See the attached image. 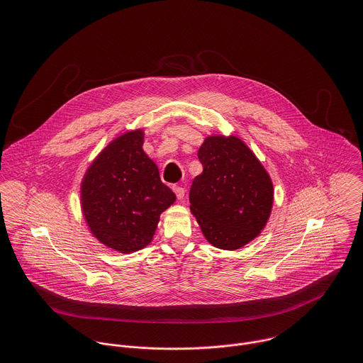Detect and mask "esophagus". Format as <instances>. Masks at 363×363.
<instances>
[{"label":"esophagus","mask_w":363,"mask_h":363,"mask_svg":"<svg viewBox=\"0 0 363 363\" xmlns=\"http://www.w3.org/2000/svg\"><path fill=\"white\" fill-rule=\"evenodd\" d=\"M173 191H174V194H176V197H177L179 200H182V199L184 197V193H186L182 186H173Z\"/></svg>","instance_id":"1"}]
</instances>
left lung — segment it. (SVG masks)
<instances>
[{
  "instance_id": "1",
  "label": "left lung",
  "mask_w": 363,
  "mask_h": 363,
  "mask_svg": "<svg viewBox=\"0 0 363 363\" xmlns=\"http://www.w3.org/2000/svg\"><path fill=\"white\" fill-rule=\"evenodd\" d=\"M199 159L203 173L193 180L190 209L212 246L238 250L267 225L274 201L271 177L235 135H209Z\"/></svg>"
}]
</instances>
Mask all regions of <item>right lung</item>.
<instances>
[{
  "instance_id": "obj_1",
  "label": "right lung",
  "mask_w": 363,
  "mask_h": 363,
  "mask_svg": "<svg viewBox=\"0 0 363 363\" xmlns=\"http://www.w3.org/2000/svg\"><path fill=\"white\" fill-rule=\"evenodd\" d=\"M143 144V130L117 137L96 156L81 183V207L92 235L124 255L151 243L160 213L176 201Z\"/></svg>"
}]
</instances>
